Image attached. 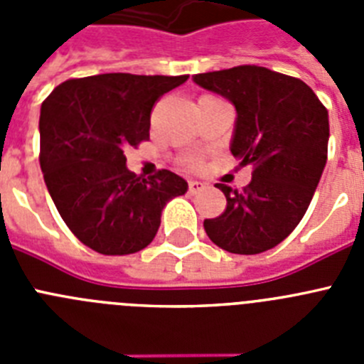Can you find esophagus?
<instances>
[{"label": "esophagus", "instance_id": "esophagus-1", "mask_svg": "<svg viewBox=\"0 0 364 364\" xmlns=\"http://www.w3.org/2000/svg\"><path fill=\"white\" fill-rule=\"evenodd\" d=\"M202 188H204V184H202V182H198V180H189V191L191 193L200 191Z\"/></svg>", "mask_w": 364, "mask_h": 364}]
</instances>
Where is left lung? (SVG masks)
<instances>
[{
    "mask_svg": "<svg viewBox=\"0 0 364 364\" xmlns=\"http://www.w3.org/2000/svg\"><path fill=\"white\" fill-rule=\"evenodd\" d=\"M193 82L235 105L231 154L253 167L242 189L226 184V210L205 218L211 242L255 255L277 246L306 213L328 156V111L302 80L259 65L193 76Z\"/></svg>",
    "mask_w": 364,
    "mask_h": 364,
    "instance_id": "left-lung-1",
    "label": "left lung"
}]
</instances>
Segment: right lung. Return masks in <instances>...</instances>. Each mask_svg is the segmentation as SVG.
<instances>
[{"label": "right lung", "instance_id": "obj_1", "mask_svg": "<svg viewBox=\"0 0 364 364\" xmlns=\"http://www.w3.org/2000/svg\"><path fill=\"white\" fill-rule=\"evenodd\" d=\"M188 78L96 74L60 83L41 104L45 184L67 228L95 252L129 255L149 246L164 205L188 191L167 169L134 175L124 154L149 140L153 105Z\"/></svg>", "mask_w": 364, "mask_h": 364}]
</instances>
